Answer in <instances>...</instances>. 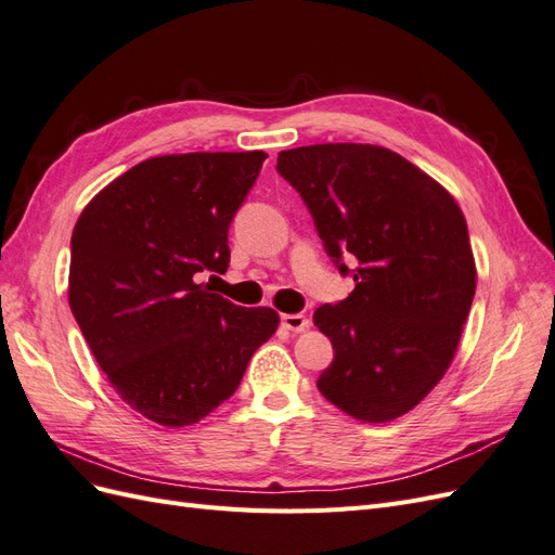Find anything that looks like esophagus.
Returning <instances> with one entry per match:
<instances>
[{"label": "esophagus", "instance_id": "1", "mask_svg": "<svg viewBox=\"0 0 555 555\" xmlns=\"http://www.w3.org/2000/svg\"><path fill=\"white\" fill-rule=\"evenodd\" d=\"M280 322H282V328H287L292 333H300L310 326L308 317H304V314H282Z\"/></svg>", "mask_w": 555, "mask_h": 555}]
</instances>
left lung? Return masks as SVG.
I'll use <instances>...</instances> for the list:
<instances>
[{"label":"left lung","mask_w":555,"mask_h":555,"mask_svg":"<svg viewBox=\"0 0 555 555\" xmlns=\"http://www.w3.org/2000/svg\"><path fill=\"white\" fill-rule=\"evenodd\" d=\"M278 171L304 196L340 271L349 273L343 255L357 259L354 292L314 312L335 349L319 391L359 422H393L456 357L477 289L463 210L438 180L382 145L282 150Z\"/></svg>","instance_id":"obj_1"}]
</instances>
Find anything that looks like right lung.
<instances>
[{"label": "right lung", "mask_w": 555, "mask_h": 555, "mask_svg": "<svg viewBox=\"0 0 555 555\" xmlns=\"http://www.w3.org/2000/svg\"><path fill=\"white\" fill-rule=\"evenodd\" d=\"M263 150L150 157L94 194L72 236L69 306L99 367L131 410L192 426L233 396L278 331L196 275L224 273L229 224Z\"/></svg>", "instance_id": "obj_1"}]
</instances>
